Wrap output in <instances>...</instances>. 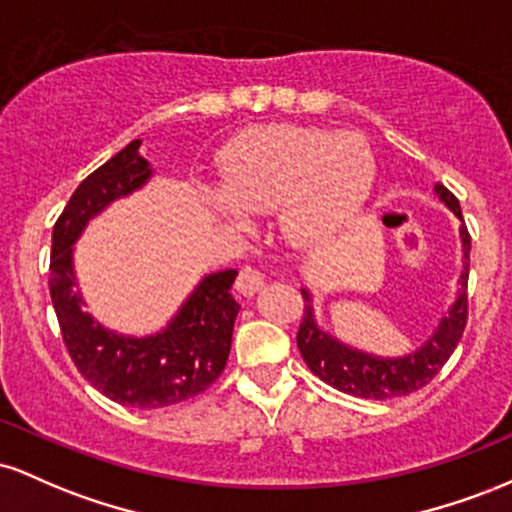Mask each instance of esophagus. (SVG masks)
Returning <instances> with one entry per match:
<instances>
[{
	"label": "esophagus",
	"instance_id": "1",
	"mask_svg": "<svg viewBox=\"0 0 512 512\" xmlns=\"http://www.w3.org/2000/svg\"><path fill=\"white\" fill-rule=\"evenodd\" d=\"M262 286H264V274L260 272V269H255V267L240 269L238 281H236L238 293H243V296H255Z\"/></svg>",
	"mask_w": 512,
	"mask_h": 512
}]
</instances>
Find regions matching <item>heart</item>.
Here are the masks:
<instances>
[{"label": "heart", "mask_w": 512, "mask_h": 512, "mask_svg": "<svg viewBox=\"0 0 512 512\" xmlns=\"http://www.w3.org/2000/svg\"><path fill=\"white\" fill-rule=\"evenodd\" d=\"M223 190H207L219 216L243 223L279 207L296 245H325L354 226L375 182V158L356 132L276 125L255 129L221 156Z\"/></svg>", "instance_id": "1"}]
</instances>
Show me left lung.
I'll return each instance as SVG.
<instances>
[{
  "label": "left lung",
  "instance_id": "8db88e82",
  "mask_svg": "<svg viewBox=\"0 0 512 512\" xmlns=\"http://www.w3.org/2000/svg\"><path fill=\"white\" fill-rule=\"evenodd\" d=\"M440 202L448 207L457 219L462 221V209L457 197L452 195L445 185L436 182L433 187ZM462 240V274H460V293L452 301L448 313L438 320V327L431 337L426 339L419 349L409 351L404 356H375L368 351L356 349V346L342 342L327 330H322L315 317L313 293L301 289L305 298L303 320L298 327V349H301L303 361L313 370L322 383L332 385L334 390H342L346 395L366 397V399H387L402 397L409 392L428 385L433 375L445 366L455 346L460 344L464 325H467V279H469V250H472V238H469L464 221L460 223Z\"/></svg>",
  "mask_w": 512,
  "mask_h": 512
}]
</instances>
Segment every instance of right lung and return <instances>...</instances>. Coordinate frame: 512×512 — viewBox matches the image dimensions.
Here are the masks:
<instances>
[{
  "instance_id": "right-lung-1",
  "label": "right lung",
  "mask_w": 512,
  "mask_h": 512,
  "mask_svg": "<svg viewBox=\"0 0 512 512\" xmlns=\"http://www.w3.org/2000/svg\"><path fill=\"white\" fill-rule=\"evenodd\" d=\"M139 146L142 139H134L93 170L64 207L52 228L50 298L64 346L88 383L125 407L161 409L204 392L226 368L240 310L231 293L238 272L204 276L168 325L146 337L108 330L86 313L74 274V245L98 214L151 180L154 168Z\"/></svg>"
}]
</instances>
